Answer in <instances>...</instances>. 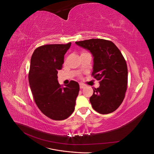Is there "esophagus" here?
Here are the masks:
<instances>
[{
	"label": "esophagus",
	"mask_w": 154,
	"mask_h": 154,
	"mask_svg": "<svg viewBox=\"0 0 154 154\" xmlns=\"http://www.w3.org/2000/svg\"><path fill=\"white\" fill-rule=\"evenodd\" d=\"M85 87V85L82 84V83H80V88H83Z\"/></svg>",
	"instance_id": "obj_1"
}]
</instances>
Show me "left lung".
<instances>
[{
  "instance_id": "1",
  "label": "left lung",
  "mask_w": 154,
  "mask_h": 154,
  "mask_svg": "<svg viewBox=\"0 0 154 154\" xmlns=\"http://www.w3.org/2000/svg\"><path fill=\"white\" fill-rule=\"evenodd\" d=\"M88 50L93 57L92 75L100 80V87L93 89L90 97L92 108L101 114L113 112L125 98L128 82L127 63L112 42L92 38L75 42Z\"/></svg>"
}]
</instances>
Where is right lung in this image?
I'll return each mask as SVG.
<instances>
[{"mask_svg": "<svg viewBox=\"0 0 154 154\" xmlns=\"http://www.w3.org/2000/svg\"><path fill=\"white\" fill-rule=\"evenodd\" d=\"M71 45L40 46L31 58L28 78L34 100L42 112L54 120L66 119L72 114L80 91L75 81L64 88L58 82V71L62 69L64 55Z\"/></svg>", "mask_w": 154, "mask_h": 154, "instance_id": "add662e5", "label": "right lung"}]
</instances>
